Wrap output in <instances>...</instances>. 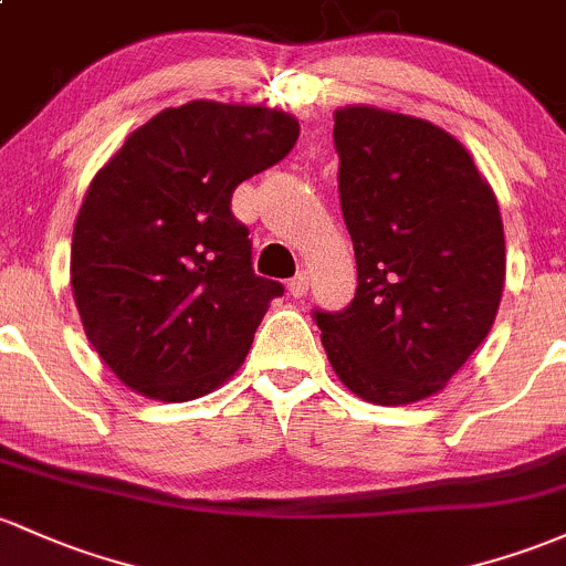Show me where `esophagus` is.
<instances>
[{
    "label": "esophagus",
    "mask_w": 566,
    "mask_h": 566,
    "mask_svg": "<svg viewBox=\"0 0 566 566\" xmlns=\"http://www.w3.org/2000/svg\"><path fill=\"white\" fill-rule=\"evenodd\" d=\"M307 289H310V275H307V272H300V275H296L294 281L289 283V291H291V296H294V300H302V296L307 294Z\"/></svg>",
    "instance_id": "esophagus-1"
}]
</instances>
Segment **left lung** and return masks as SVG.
Segmentation results:
<instances>
[{"instance_id": "left-lung-1", "label": "left lung", "mask_w": 566, "mask_h": 566, "mask_svg": "<svg viewBox=\"0 0 566 566\" xmlns=\"http://www.w3.org/2000/svg\"><path fill=\"white\" fill-rule=\"evenodd\" d=\"M356 296L313 310L337 378L367 402L440 391L485 339L504 285L500 205L464 145L429 120L334 113Z\"/></svg>"}]
</instances>
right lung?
Instances as JSON below:
<instances>
[{
    "instance_id": "1",
    "label": "right lung",
    "mask_w": 566,
    "mask_h": 566,
    "mask_svg": "<svg viewBox=\"0 0 566 566\" xmlns=\"http://www.w3.org/2000/svg\"><path fill=\"white\" fill-rule=\"evenodd\" d=\"M296 137L289 113L188 102L139 126L91 180L72 294L88 343L126 386L188 402L240 367L283 283L253 272L232 193Z\"/></svg>"
}]
</instances>
